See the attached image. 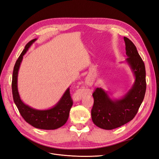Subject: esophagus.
<instances>
[{
  "label": "esophagus",
  "instance_id": "obj_1",
  "mask_svg": "<svg viewBox=\"0 0 159 159\" xmlns=\"http://www.w3.org/2000/svg\"><path fill=\"white\" fill-rule=\"evenodd\" d=\"M82 94H83L82 91H78V92L77 93V94L75 95V99H77V100L80 99L81 98V97H82Z\"/></svg>",
  "mask_w": 159,
  "mask_h": 159
}]
</instances>
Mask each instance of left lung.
<instances>
[{
    "instance_id": "left-lung-1",
    "label": "left lung",
    "mask_w": 159,
    "mask_h": 159,
    "mask_svg": "<svg viewBox=\"0 0 159 159\" xmlns=\"http://www.w3.org/2000/svg\"><path fill=\"white\" fill-rule=\"evenodd\" d=\"M129 65L135 77L131 89L121 99H111L101 88L93 93L94 103L91 109V119L96 126L111 130L127 123L134 117L145 95L146 71L145 64L137 48L127 37H124Z\"/></svg>"
}]
</instances>
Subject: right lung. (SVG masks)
Here are the masks:
<instances>
[{
    "mask_svg": "<svg viewBox=\"0 0 159 159\" xmlns=\"http://www.w3.org/2000/svg\"><path fill=\"white\" fill-rule=\"evenodd\" d=\"M36 40V39H33L25 46V49L18 57L14 65L12 80L13 99L23 119L32 126L45 130L56 129L63 126L69 117L70 111L73 105V101L70 96V88L66 89L58 103L54 107L46 110H37L25 104L22 102L18 91V72L23 56L26 54L32 43Z\"/></svg>",
    "mask_w": 159,
    "mask_h": 159,
    "instance_id": "1",
    "label": "right lung"
}]
</instances>
